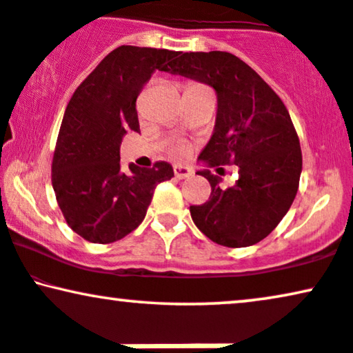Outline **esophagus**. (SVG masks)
<instances>
[{
  "label": "esophagus",
  "instance_id": "34e87169",
  "mask_svg": "<svg viewBox=\"0 0 353 353\" xmlns=\"http://www.w3.org/2000/svg\"><path fill=\"white\" fill-rule=\"evenodd\" d=\"M173 173H175V176L178 180H183V178H188L193 175V168L190 167H185V165H175L173 167Z\"/></svg>",
  "mask_w": 353,
  "mask_h": 353
}]
</instances>
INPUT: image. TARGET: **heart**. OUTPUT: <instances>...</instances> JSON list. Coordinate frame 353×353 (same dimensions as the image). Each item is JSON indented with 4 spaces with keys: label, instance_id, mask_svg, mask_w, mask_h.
Wrapping results in <instances>:
<instances>
[{
    "label": "heart",
    "instance_id": "b5f03b06",
    "mask_svg": "<svg viewBox=\"0 0 353 353\" xmlns=\"http://www.w3.org/2000/svg\"><path fill=\"white\" fill-rule=\"evenodd\" d=\"M194 85H199V84H190L188 87H194ZM170 152H172V155H175V157H183V155H186L188 149L185 148V145H175Z\"/></svg>",
    "mask_w": 353,
    "mask_h": 353
}]
</instances>
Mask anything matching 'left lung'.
I'll return each instance as SVG.
<instances>
[{
	"label": "left lung",
	"instance_id": "left-lung-1",
	"mask_svg": "<svg viewBox=\"0 0 353 353\" xmlns=\"http://www.w3.org/2000/svg\"><path fill=\"white\" fill-rule=\"evenodd\" d=\"M165 71L216 90V126L198 159L208 167H238L230 188H221V178L208 168L198 172L212 191L204 204L191 205V219L217 245L258 243L279 225L299 191L301 149L288 110L263 77L232 53H180Z\"/></svg>",
	"mask_w": 353,
	"mask_h": 353
}]
</instances>
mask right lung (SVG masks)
Listing matches in <instances>:
<instances>
[{
	"label": "right lung",
	"instance_id": "1",
	"mask_svg": "<svg viewBox=\"0 0 353 353\" xmlns=\"http://www.w3.org/2000/svg\"><path fill=\"white\" fill-rule=\"evenodd\" d=\"M172 50L121 45L81 82L68 103L52 162V185L68 225L90 243H113L139 227L155 186L173 168L130 165L121 172L120 145L139 131L136 99L155 70L165 71Z\"/></svg>",
	"mask_w": 353,
	"mask_h": 353
}]
</instances>
